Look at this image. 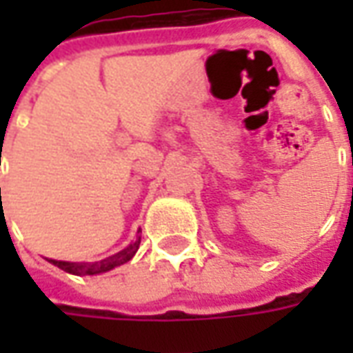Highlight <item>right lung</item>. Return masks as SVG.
Segmentation results:
<instances>
[{"mask_svg":"<svg viewBox=\"0 0 353 353\" xmlns=\"http://www.w3.org/2000/svg\"><path fill=\"white\" fill-rule=\"evenodd\" d=\"M139 242H141V236H138L134 242H132V244L126 245L123 252L115 253V255H111V257H105V259L96 261V263H70V261H57V259H47V261H49L50 265L62 268V270L68 274H75V276H96V274L109 272V270H113V268H117V266L128 263V261L136 255V252H138Z\"/></svg>","mask_w":353,"mask_h":353,"instance_id":"add662e5","label":"right lung"}]
</instances>
